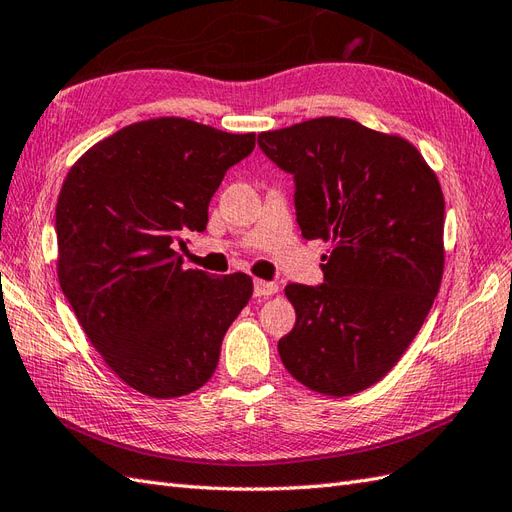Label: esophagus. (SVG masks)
<instances>
[{"label": "esophagus", "mask_w": 512, "mask_h": 512, "mask_svg": "<svg viewBox=\"0 0 512 512\" xmlns=\"http://www.w3.org/2000/svg\"><path fill=\"white\" fill-rule=\"evenodd\" d=\"M253 292L257 298H264V296H272L279 292V285L272 283V281H261V279H255L253 283Z\"/></svg>", "instance_id": "1"}]
</instances>
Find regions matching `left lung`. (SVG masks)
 Wrapping results in <instances>:
<instances>
[{
  "mask_svg": "<svg viewBox=\"0 0 512 512\" xmlns=\"http://www.w3.org/2000/svg\"><path fill=\"white\" fill-rule=\"evenodd\" d=\"M257 142L294 177L303 238L331 242L322 285L285 287L296 309L279 339L285 370L326 396L368 389L404 355L439 292V179L411 142L337 116Z\"/></svg>",
  "mask_w": 512,
  "mask_h": 512,
  "instance_id": "obj_1",
  "label": "left lung"
}]
</instances>
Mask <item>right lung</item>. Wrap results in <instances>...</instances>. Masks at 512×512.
Returning <instances> with one entry per match:
<instances>
[{
    "instance_id": "obj_1",
    "label": "right lung",
    "mask_w": 512,
    "mask_h": 512,
    "mask_svg": "<svg viewBox=\"0 0 512 512\" xmlns=\"http://www.w3.org/2000/svg\"><path fill=\"white\" fill-rule=\"evenodd\" d=\"M253 149L255 134L164 116L97 142L62 183V294L110 370L144 396L203 387L253 294L248 274L186 270L175 251L205 231L222 177Z\"/></svg>"
}]
</instances>
